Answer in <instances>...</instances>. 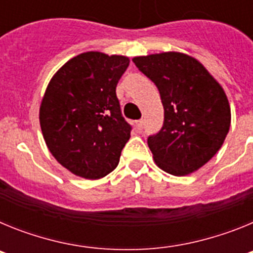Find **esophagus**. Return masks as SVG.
Segmentation results:
<instances>
[{
	"mask_svg": "<svg viewBox=\"0 0 253 253\" xmlns=\"http://www.w3.org/2000/svg\"><path fill=\"white\" fill-rule=\"evenodd\" d=\"M143 125H144V120L143 119L138 120V122L135 123V129H137L138 131H140L143 129Z\"/></svg>",
	"mask_w": 253,
	"mask_h": 253,
	"instance_id": "obj_1",
	"label": "esophagus"
}]
</instances>
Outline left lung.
<instances>
[{"label":"left lung","mask_w":253,"mask_h":253,"mask_svg":"<svg viewBox=\"0 0 253 253\" xmlns=\"http://www.w3.org/2000/svg\"><path fill=\"white\" fill-rule=\"evenodd\" d=\"M157 86L163 126L148 138L153 160L173 176L198 171L215 156L231 126V106L223 87L198 59L178 51L134 57Z\"/></svg>","instance_id":"left-lung-1"}]
</instances>
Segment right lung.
Instances as JSON below:
<instances>
[{
    "instance_id": "right-lung-1",
    "label": "right lung",
    "mask_w": 253,
    "mask_h": 253,
    "mask_svg": "<svg viewBox=\"0 0 253 253\" xmlns=\"http://www.w3.org/2000/svg\"><path fill=\"white\" fill-rule=\"evenodd\" d=\"M128 66L124 55L86 51L51 77L40 104V128L53 157L73 175L97 180L118 166L131 126L115 90Z\"/></svg>"
}]
</instances>
